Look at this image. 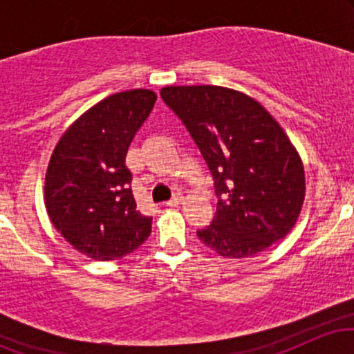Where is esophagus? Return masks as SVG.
I'll use <instances>...</instances> for the list:
<instances>
[{"mask_svg":"<svg viewBox=\"0 0 354 354\" xmlns=\"http://www.w3.org/2000/svg\"><path fill=\"white\" fill-rule=\"evenodd\" d=\"M183 200H185V196H183V194H176L173 200H169L168 203H166V206H178V205H181Z\"/></svg>","mask_w":354,"mask_h":354,"instance_id":"obj_1","label":"esophagus"}]
</instances>
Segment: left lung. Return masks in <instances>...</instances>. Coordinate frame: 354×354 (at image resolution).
Segmentation results:
<instances>
[{
  "label": "left lung",
  "instance_id": "1",
  "mask_svg": "<svg viewBox=\"0 0 354 354\" xmlns=\"http://www.w3.org/2000/svg\"><path fill=\"white\" fill-rule=\"evenodd\" d=\"M161 98L188 128L219 196L198 231L225 258H251L286 238L301 213L306 180L299 153L259 101L214 84L165 86Z\"/></svg>",
  "mask_w": 354,
  "mask_h": 354
}]
</instances>
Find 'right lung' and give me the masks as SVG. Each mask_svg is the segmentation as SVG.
<instances>
[{"label": "right lung", "mask_w": 354, "mask_h": 354, "mask_svg": "<svg viewBox=\"0 0 354 354\" xmlns=\"http://www.w3.org/2000/svg\"><path fill=\"white\" fill-rule=\"evenodd\" d=\"M156 103L151 89L115 93L84 111L56 143L44 176V206L58 233L81 254L111 261L133 253L153 218L136 208L129 143Z\"/></svg>", "instance_id": "1"}]
</instances>
